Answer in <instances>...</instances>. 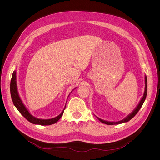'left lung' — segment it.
<instances>
[{
  "label": "left lung",
  "instance_id": "obj_1",
  "mask_svg": "<svg viewBox=\"0 0 160 160\" xmlns=\"http://www.w3.org/2000/svg\"><path fill=\"white\" fill-rule=\"evenodd\" d=\"M147 93H148V81H147V77L146 75L145 76V91H144V93H143V95L142 97V98L141 99V101H139V104L138 105V106L136 108H135V109L132 111V113H131L129 115H128L126 118H125V119L121 120V121H119V122H108V121H105V120H103L101 119L100 118H99L98 117H96L98 118V119L101 122H102L103 123H105L107 125H118V124H120V123H125V122H129V120L132 119L134 116L136 115L138 113V112L139 111V110L141 109L142 106L143 105L144 101H145V99H146V95H147Z\"/></svg>",
  "mask_w": 160,
  "mask_h": 160
}]
</instances>
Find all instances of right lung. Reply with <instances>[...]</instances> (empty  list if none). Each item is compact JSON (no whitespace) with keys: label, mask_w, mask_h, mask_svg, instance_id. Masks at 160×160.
Segmentation results:
<instances>
[{"label":"right lung","mask_w":160,"mask_h":160,"mask_svg":"<svg viewBox=\"0 0 160 160\" xmlns=\"http://www.w3.org/2000/svg\"><path fill=\"white\" fill-rule=\"evenodd\" d=\"M10 89H11V98L14 106H15L16 108L18 109V111L21 113V114L22 116H24V117H25L28 122L33 124H38V125H49L54 124L60 119L61 116L62 115V114H63L66 105L64 109L62 110L61 114H59V115L57 116V117L54 118L49 119H42L37 118L35 117H34V116H32L29 112H28V111L26 108L25 105L23 104L22 101L20 98V97H19L18 91H17V86L16 71H14L12 72Z\"/></svg>","instance_id":"obj_1"}]
</instances>
